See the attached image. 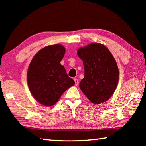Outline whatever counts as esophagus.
<instances>
[{"instance_id": "obj_1", "label": "esophagus", "mask_w": 146, "mask_h": 146, "mask_svg": "<svg viewBox=\"0 0 146 146\" xmlns=\"http://www.w3.org/2000/svg\"><path fill=\"white\" fill-rule=\"evenodd\" d=\"M74 81H75V85L77 86L78 85V80L77 78H75L74 79Z\"/></svg>"}]
</instances>
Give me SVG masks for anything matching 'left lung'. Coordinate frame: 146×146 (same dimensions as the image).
I'll list each match as a JSON object with an SVG mask.
<instances>
[{"label":"left lung","instance_id":"1","mask_svg":"<svg viewBox=\"0 0 146 146\" xmlns=\"http://www.w3.org/2000/svg\"><path fill=\"white\" fill-rule=\"evenodd\" d=\"M83 61L85 76L80 88L93 104L106 102L113 95L119 82L117 63L108 48L100 43H91L78 49Z\"/></svg>","mask_w":146,"mask_h":146}]
</instances>
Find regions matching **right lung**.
Masks as SVG:
<instances>
[{"mask_svg": "<svg viewBox=\"0 0 146 146\" xmlns=\"http://www.w3.org/2000/svg\"><path fill=\"white\" fill-rule=\"evenodd\" d=\"M61 44L41 49L31 61L27 70V84L33 97L42 105L50 107L62 94L75 84L60 64L65 53Z\"/></svg>", "mask_w": 146, "mask_h": 146, "instance_id": "right-lung-1", "label": "right lung"}]
</instances>
